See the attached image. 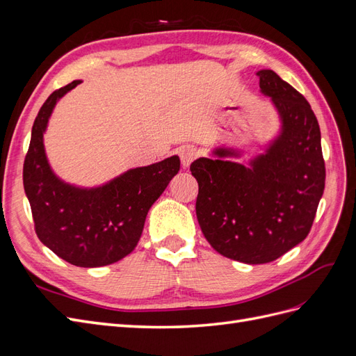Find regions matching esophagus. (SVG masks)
Masks as SVG:
<instances>
[{
	"label": "esophagus",
	"instance_id": "obj_1",
	"mask_svg": "<svg viewBox=\"0 0 356 356\" xmlns=\"http://www.w3.org/2000/svg\"><path fill=\"white\" fill-rule=\"evenodd\" d=\"M177 153H178V156L181 159L182 168H188L191 165V161L195 160L196 156H197L196 148L191 147V145H182V147H179L177 149Z\"/></svg>",
	"mask_w": 356,
	"mask_h": 356
}]
</instances>
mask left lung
<instances>
[{"label":"left lung","instance_id":"left-lung-1","mask_svg":"<svg viewBox=\"0 0 356 356\" xmlns=\"http://www.w3.org/2000/svg\"><path fill=\"white\" fill-rule=\"evenodd\" d=\"M281 127L263 153L239 163L245 149L218 145L193 161L196 215L215 251L264 264L306 239L325 187L321 131L305 96L272 70L257 72Z\"/></svg>","mask_w":356,"mask_h":356}]
</instances>
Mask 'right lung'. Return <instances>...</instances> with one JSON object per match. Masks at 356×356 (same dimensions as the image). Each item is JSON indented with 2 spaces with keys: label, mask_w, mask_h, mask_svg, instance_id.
Segmentation results:
<instances>
[{
  "label": "right lung",
  "mask_w": 356,
  "mask_h": 356,
  "mask_svg": "<svg viewBox=\"0 0 356 356\" xmlns=\"http://www.w3.org/2000/svg\"><path fill=\"white\" fill-rule=\"evenodd\" d=\"M80 83L53 92L42 104L31 132L24 188L38 239L62 260L89 268L117 263L135 250L149 208L178 174L181 161L170 156L93 187L62 179L50 166L44 134L59 99Z\"/></svg>",
  "instance_id": "right-lung-1"
}]
</instances>
